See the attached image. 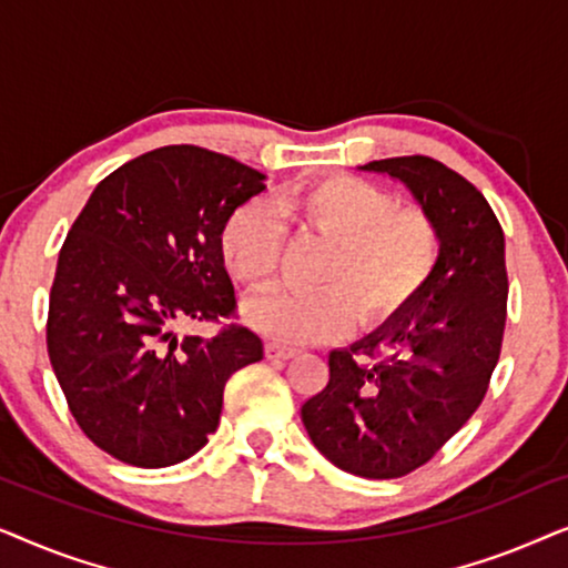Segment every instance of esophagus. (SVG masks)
<instances>
[{"label":"esophagus","instance_id":"obj_1","mask_svg":"<svg viewBox=\"0 0 568 568\" xmlns=\"http://www.w3.org/2000/svg\"><path fill=\"white\" fill-rule=\"evenodd\" d=\"M292 356H297V348L282 346V344H276V341H268L266 344V359L284 362V359H292Z\"/></svg>","mask_w":568,"mask_h":568}]
</instances>
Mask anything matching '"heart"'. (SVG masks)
Segmentation results:
<instances>
[{
    "instance_id": "heart-1",
    "label": "heart",
    "mask_w": 568,
    "mask_h": 568,
    "mask_svg": "<svg viewBox=\"0 0 568 568\" xmlns=\"http://www.w3.org/2000/svg\"><path fill=\"white\" fill-rule=\"evenodd\" d=\"M276 211L328 240L307 292H274L245 302L243 317L276 344H317L352 328H377L422 292L439 263L437 224L422 209L395 206L390 193L348 173L292 183ZM220 251L247 290H266L284 251V224L266 201H247L224 222Z\"/></svg>"
}]
</instances>
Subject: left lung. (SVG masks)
<instances>
[{"instance_id":"8db88e82","label":"left lung","mask_w":568,"mask_h":568,"mask_svg":"<svg viewBox=\"0 0 568 568\" xmlns=\"http://www.w3.org/2000/svg\"><path fill=\"white\" fill-rule=\"evenodd\" d=\"M359 170L406 185L437 224L439 263L398 315L359 344L333 348L328 385L302 406V424L336 468L385 480L432 460L480 406L499 362L509 284L501 224L476 185L424 154Z\"/></svg>"}]
</instances>
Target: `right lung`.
<instances>
[{
    "mask_svg": "<svg viewBox=\"0 0 568 568\" xmlns=\"http://www.w3.org/2000/svg\"><path fill=\"white\" fill-rule=\"evenodd\" d=\"M266 175L201 146H160L103 178L61 245L45 344L80 429L115 460L168 468L216 432L227 379L263 359L235 313L220 235Z\"/></svg>",
    "mask_w": 568,
    "mask_h": 568,
    "instance_id": "obj_1",
    "label": "right lung"
}]
</instances>
